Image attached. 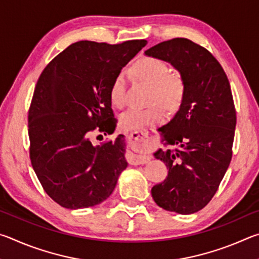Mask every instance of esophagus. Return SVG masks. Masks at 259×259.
<instances>
[{"mask_svg": "<svg viewBox=\"0 0 259 259\" xmlns=\"http://www.w3.org/2000/svg\"><path fill=\"white\" fill-rule=\"evenodd\" d=\"M130 138H133L135 140H139L140 143H143L144 145H152L154 139H153L152 135L146 131V133H139V131H135L130 135ZM150 161V156L146 154H136L134 156H131L130 159V163L134 165H138V164H144L146 162Z\"/></svg>", "mask_w": 259, "mask_h": 259, "instance_id": "1", "label": "esophagus"}]
</instances>
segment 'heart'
<instances>
[{
	"label": "heart",
	"mask_w": 259,
	"mask_h": 259,
	"mask_svg": "<svg viewBox=\"0 0 259 259\" xmlns=\"http://www.w3.org/2000/svg\"><path fill=\"white\" fill-rule=\"evenodd\" d=\"M134 69L139 78L152 85L150 103L160 101L169 111H176L181 106L185 95V84L177 74H170V68L164 61L145 57L135 65ZM125 94L126 76L124 72H121L114 78L109 89V99L113 106H123ZM160 104H152L146 108H128L119 116L121 129L137 130L159 123L165 116L164 108Z\"/></svg>",
	"instance_id": "1"
}]
</instances>
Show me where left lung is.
I'll return each instance as SVG.
<instances>
[{
	"mask_svg": "<svg viewBox=\"0 0 259 259\" xmlns=\"http://www.w3.org/2000/svg\"><path fill=\"white\" fill-rule=\"evenodd\" d=\"M178 71L185 95L177 113L159 129L155 159L168 177L152 187V198L166 211L190 214L209 203L232 159L235 108L229 78L217 59L187 38H172L145 51Z\"/></svg>",
	"mask_w": 259,
	"mask_h": 259,
	"instance_id": "obj_1",
	"label": "left lung"
}]
</instances>
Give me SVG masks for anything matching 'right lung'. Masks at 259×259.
Masks as SVG:
<instances>
[{
    "instance_id": "right-lung-1",
    "label": "right lung",
    "mask_w": 259,
    "mask_h": 259,
    "mask_svg": "<svg viewBox=\"0 0 259 259\" xmlns=\"http://www.w3.org/2000/svg\"><path fill=\"white\" fill-rule=\"evenodd\" d=\"M146 43L78 41L43 69L28 112L29 156L42 187L61 207L102 203L128 166L123 135L100 146L90 138L115 130L109 89Z\"/></svg>"
}]
</instances>
